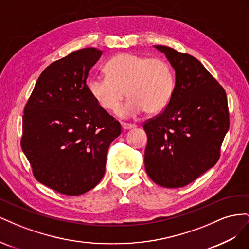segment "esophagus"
Wrapping results in <instances>:
<instances>
[{"instance_id":"34e87169","label":"esophagus","mask_w":249,"mask_h":249,"mask_svg":"<svg viewBox=\"0 0 249 249\" xmlns=\"http://www.w3.org/2000/svg\"><path fill=\"white\" fill-rule=\"evenodd\" d=\"M136 124H127V123H122V127L124 130H131L134 129V127H136Z\"/></svg>"}]
</instances>
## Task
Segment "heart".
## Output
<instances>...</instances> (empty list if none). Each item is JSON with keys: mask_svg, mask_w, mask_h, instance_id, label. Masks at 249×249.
<instances>
[{"mask_svg": "<svg viewBox=\"0 0 249 249\" xmlns=\"http://www.w3.org/2000/svg\"><path fill=\"white\" fill-rule=\"evenodd\" d=\"M105 69L108 77L94 76L88 81L89 93L102 108L116 110L126 91L132 97L118 110L120 116H135L143 111L157 114L167 107L175 90V76L164 59L120 53Z\"/></svg>", "mask_w": 249, "mask_h": 249, "instance_id": "1", "label": "heart"}]
</instances>
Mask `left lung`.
I'll return each mask as SVG.
<instances>
[{"label":"left lung","mask_w":249,"mask_h":249,"mask_svg":"<svg viewBox=\"0 0 249 249\" xmlns=\"http://www.w3.org/2000/svg\"><path fill=\"white\" fill-rule=\"evenodd\" d=\"M155 48L175 69L176 85L167 107L143 124L145 170L156 184L180 188L219 160L230 127L228 97L196 58L169 47Z\"/></svg>","instance_id":"left-lung-1"}]
</instances>
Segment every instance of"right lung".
<instances>
[{
    "mask_svg": "<svg viewBox=\"0 0 249 249\" xmlns=\"http://www.w3.org/2000/svg\"><path fill=\"white\" fill-rule=\"evenodd\" d=\"M103 52L74 51L50 64L37 80L22 116L20 145L39 183L76 196L104 177L120 124L89 93V71Z\"/></svg>",
    "mask_w": 249,
    "mask_h": 249,
    "instance_id": "add662e5",
    "label": "right lung"
}]
</instances>
